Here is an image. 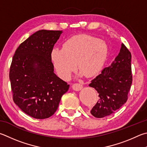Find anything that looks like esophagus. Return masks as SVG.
<instances>
[{
	"label": "esophagus",
	"instance_id": "34e87169",
	"mask_svg": "<svg viewBox=\"0 0 147 147\" xmlns=\"http://www.w3.org/2000/svg\"><path fill=\"white\" fill-rule=\"evenodd\" d=\"M72 87H73V90H76V91H79V90H80L82 89L83 85L80 84H74Z\"/></svg>",
	"mask_w": 147,
	"mask_h": 147
}]
</instances>
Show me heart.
Segmentation results:
<instances>
[{
    "instance_id": "b5f03b06",
    "label": "heart",
    "mask_w": 147,
    "mask_h": 147,
    "mask_svg": "<svg viewBox=\"0 0 147 147\" xmlns=\"http://www.w3.org/2000/svg\"><path fill=\"white\" fill-rule=\"evenodd\" d=\"M109 47L103 40L87 34H78L68 38L63 48H53L51 60L58 74L69 80L78 68L87 76L100 71L108 56Z\"/></svg>"
}]
</instances>
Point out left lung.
<instances>
[{"instance_id":"1","label":"left lung","mask_w":147,"mask_h":147,"mask_svg":"<svg viewBox=\"0 0 147 147\" xmlns=\"http://www.w3.org/2000/svg\"><path fill=\"white\" fill-rule=\"evenodd\" d=\"M132 82L131 54L123 44L111 65L90 82L89 87L99 94V100L90 113L101 118L113 114L127 100Z\"/></svg>"}]
</instances>
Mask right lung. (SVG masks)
<instances>
[{
  "instance_id": "right-lung-1",
  "label": "right lung",
  "mask_w": 147,
  "mask_h": 147,
  "mask_svg": "<svg viewBox=\"0 0 147 147\" xmlns=\"http://www.w3.org/2000/svg\"><path fill=\"white\" fill-rule=\"evenodd\" d=\"M62 31L42 29L21 44L13 57L9 80L15 103L28 115L54 114L69 85L54 73L51 52Z\"/></svg>"
}]
</instances>
